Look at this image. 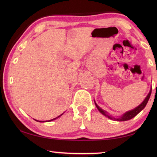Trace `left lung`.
<instances>
[{
    "label": "left lung",
    "instance_id": "left-lung-1",
    "mask_svg": "<svg viewBox=\"0 0 157 157\" xmlns=\"http://www.w3.org/2000/svg\"><path fill=\"white\" fill-rule=\"evenodd\" d=\"M151 93H152V89H150V92H149L148 95H147V97H146L145 98V100H143V102L140 104V105L138 106L137 107L134 108V109H132L131 111H127V112H126L125 113H124L123 116L119 117V118H114V117H112L109 116L107 112H106L105 111H104L103 109H102L99 106H98L96 103H95V106H96V107L98 108V109L99 110L100 112L103 114V115L105 116L106 117H107V118H109V119H111V120H113V121H128V120H130V119H132L134 118V116H136L138 113H139L140 111H141L143 109L145 108V107L146 106V105H147V103L148 102L149 99H150V95H151Z\"/></svg>",
    "mask_w": 157,
    "mask_h": 157
}]
</instances>
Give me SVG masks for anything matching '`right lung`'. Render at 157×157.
I'll use <instances>...</instances> for the list:
<instances>
[{
	"label": "right lung",
	"instance_id": "right-lung-1",
	"mask_svg": "<svg viewBox=\"0 0 157 157\" xmlns=\"http://www.w3.org/2000/svg\"><path fill=\"white\" fill-rule=\"evenodd\" d=\"M62 114L63 113H62V114H61V115H59V116H57V118H53V119H52V120H49V121H45V122H50V121H54V120H55V119H56V118H59V117H60L61 116H62ZM36 121H37V122H41V123H42V122H44V121H36V120H35Z\"/></svg>",
	"mask_w": 157,
	"mask_h": 157
}]
</instances>
